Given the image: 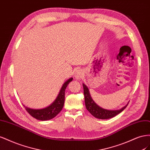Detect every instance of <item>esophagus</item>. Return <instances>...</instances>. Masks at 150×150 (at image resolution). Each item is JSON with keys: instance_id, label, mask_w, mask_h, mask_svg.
Wrapping results in <instances>:
<instances>
[{"instance_id": "34e87169", "label": "esophagus", "mask_w": 150, "mask_h": 150, "mask_svg": "<svg viewBox=\"0 0 150 150\" xmlns=\"http://www.w3.org/2000/svg\"><path fill=\"white\" fill-rule=\"evenodd\" d=\"M82 77H83V73H82V72H81V71H78V72H76V76H75L76 79H79L81 78H82Z\"/></svg>"}]
</instances>
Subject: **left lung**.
<instances>
[{
	"label": "left lung",
	"instance_id": "8db88e82",
	"mask_svg": "<svg viewBox=\"0 0 150 150\" xmlns=\"http://www.w3.org/2000/svg\"><path fill=\"white\" fill-rule=\"evenodd\" d=\"M84 89V101L86 108L88 111L93 116L98 119L106 120L110 119L111 117H115L119 113L122 112L128 106V103L124 107H122L120 110H108L99 107L98 105L94 103L93 99L91 96L88 88L84 84H83Z\"/></svg>",
	"mask_w": 150,
	"mask_h": 150
}]
</instances>
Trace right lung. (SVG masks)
Segmentation results:
<instances>
[{"instance_id": "add662e5", "label": "right lung", "mask_w": 150, "mask_h": 150, "mask_svg": "<svg viewBox=\"0 0 150 150\" xmlns=\"http://www.w3.org/2000/svg\"><path fill=\"white\" fill-rule=\"evenodd\" d=\"M72 78H71L63 84L59 93L56 99L51 105L43 109H40V110L30 109L24 106L26 111L29 112V114L30 116L38 120L46 121L54 118L60 112L63 106H64L65 91L67 85L69 84L71 81H72Z\"/></svg>"}]
</instances>
